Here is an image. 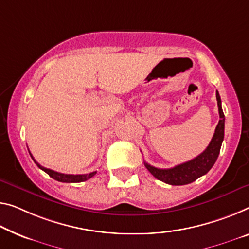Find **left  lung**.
<instances>
[{
	"label": "left lung",
	"mask_w": 249,
	"mask_h": 249,
	"mask_svg": "<svg viewBox=\"0 0 249 249\" xmlns=\"http://www.w3.org/2000/svg\"><path fill=\"white\" fill-rule=\"evenodd\" d=\"M216 98L220 120L218 122L215 133H213V139L208 144V147L196 158L178 164V166H175L174 168H169V169H159V168L150 166L149 163L144 162V166L155 178L168 183V185L181 186L195 181L212 169V167L215 164L218 158V155H219L221 143H223L224 140L225 130V116L223 109H221V100L218 91H216Z\"/></svg>",
	"instance_id": "8db88e82"
}]
</instances>
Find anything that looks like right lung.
Returning a JSON list of instances; mask_svg holds the SVG:
<instances>
[{"instance_id": "right-lung-1", "label": "right lung", "mask_w": 249, "mask_h": 249, "mask_svg": "<svg viewBox=\"0 0 249 249\" xmlns=\"http://www.w3.org/2000/svg\"><path fill=\"white\" fill-rule=\"evenodd\" d=\"M30 152V151H29ZM30 155H31V152H30ZM32 159L34 160L33 156L31 155ZM34 162L36 163V166L40 168L44 171V173H47L50 177L55 179V180H58L60 182H81V181H86L88 179H90L91 177H93V176L97 174V171H92V173L90 174H86V175H68V174H61L58 173V171H54L52 169H48V168L45 167H42L40 163H37L36 160H34Z\"/></svg>"}]
</instances>
